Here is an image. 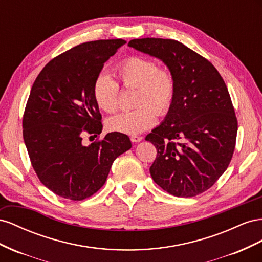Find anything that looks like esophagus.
Returning a JSON list of instances; mask_svg holds the SVG:
<instances>
[{
    "label": "esophagus",
    "instance_id": "1",
    "mask_svg": "<svg viewBox=\"0 0 262 262\" xmlns=\"http://www.w3.org/2000/svg\"><path fill=\"white\" fill-rule=\"evenodd\" d=\"M141 138L140 136H136V135H134V136H130V140L133 141V143H139V141H141Z\"/></svg>",
    "mask_w": 262,
    "mask_h": 262
}]
</instances>
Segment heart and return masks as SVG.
Here are the masks:
<instances>
[{
  "label": "heart",
  "mask_w": 262,
  "mask_h": 262,
  "mask_svg": "<svg viewBox=\"0 0 262 262\" xmlns=\"http://www.w3.org/2000/svg\"><path fill=\"white\" fill-rule=\"evenodd\" d=\"M115 76L126 89H136L135 105L107 119V128L123 134H138L155 125L157 115L167 114L172 107L177 93L173 72L158 67L150 58L130 56L114 69ZM119 86L107 74L101 73L93 83L94 101L103 112L113 113L118 107Z\"/></svg>",
  "instance_id": "b5f03b06"
}]
</instances>
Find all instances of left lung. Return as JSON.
I'll list each match as a JSON object with an SVG mask.
<instances>
[{"instance_id":"obj_1","label":"left lung","mask_w":262,"mask_h":262,"mask_svg":"<svg viewBox=\"0 0 262 262\" xmlns=\"http://www.w3.org/2000/svg\"><path fill=\"white\" fill-rule=\"evenodd\" d=\"M128 46L159 58L173 72L177 93L164 121L146 140L157 149L154 181L178 198L213 186L233 158L237 117L227 86L215 67L173 39H133Z\"/></svg>"}]
</instances>
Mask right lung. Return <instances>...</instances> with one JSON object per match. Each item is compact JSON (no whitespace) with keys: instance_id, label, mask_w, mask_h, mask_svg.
I'll return each instance as SVG.
<instances>
[{"instance_id":"obj_1","label":"right lung","mask_w":262,"mask_h":262,"mask_svg":"<svg viewBox=\"0 0 262 262\" xmlns=\"http://www.w3.org/2000/svg\"><path fill=\"white\" fill-rule=\"evenodd\" d=\"M123 39L83 42L55 57L36 78L23 115V137L40 182L71 201L92 196L105 183L112 163L132 147L128 136L108 133L90 146L84 134L99 136L102 115L93 83Z\"/></svg>"}]
</instances>
